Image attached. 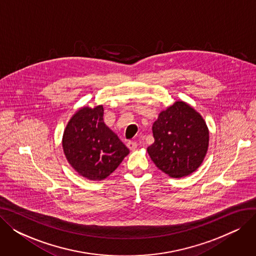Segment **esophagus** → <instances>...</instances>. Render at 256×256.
I'll return each instance as SVG.
<instances>
[{
	"label": "esophagus",
	"instance_id": "34e87169",
	"mask_svg": "<svg viewBox=\"0 0 256 256\" xmlns=\"http://www.w3.org/2000/svg\"><path fill=\"white\" fill-rule=\"evenodd\" d=\"M128 147L130 150H134L137 148V142L136 141H128Z\"/></svg>",
	"mask_w": 256,
	"mask_h": 256
}]
</instances>
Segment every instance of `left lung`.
<instances>
[{
  "mask_svg": "<svg viewBox=\"0 0 256 256\" xmlns=\"http://www.w3.org/2000/svg\"><path fill=\"white\" fill-rule=\"evenodd\" d=\"M154 143L148 152L156 166L174 178L186 176L202 163L208 147L204 118L184 102L160 112L152 126Z\"/></svg>",
  "mask_w": 256,
  "mask_h": 256,
  "instance_id": "8db88e82",
  "label": "left lung"
}]
</instances>
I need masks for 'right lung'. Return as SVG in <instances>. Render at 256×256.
Returning <instances> with one entry per match:
<instances>
[{
  "label": "right lung",
  "instance_id": "right-lung-1",
  "mask_svg": "<svg viewBox=\"0 0 256 256\" xmlns=\"http://www.w3.org/2000/svg\"><path fill=\"white\" fill-rule=\"evenodd\" d=\"M62 145L70 164L91 180L109 176L130 152L104 124L102 106L78 110L64 130Z\"/></svg>",
  "mask_w": 256,
  "mask_h": 256
}]
</instances>
